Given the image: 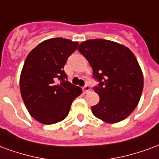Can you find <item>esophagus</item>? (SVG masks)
I'll return each instance as SVG.
<instances>
[{
	"instance_id": "esophagus-1",
	"label": "esophagus",
	"mask_w": 159,
	"mask_h": 159,
	"mask_svg": "<svg viewBox=\"0 0 159 159\" xmlns=\"http://www.w3.org/2000/svg\"><path fill=\"white\" fill-rule=\"evenodd\" d=\"M83 91H84V93H88V92H90L91 91V87H90V85L89 84H85L83 88Z\"/></svg>"
}]
</instances>
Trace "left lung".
<instances>
[{"label": "left lung", "instance_id": "1", "mask_svg": "<svg viewBox=\"0 0 159 159\" xmlns=\"http://www.w3.org/2000/svg\"><path fill=\"white\" fill-rule=\"evenodd\" d=\"M99 82L93 89L100 97L91 112L106 123L122 121L135 110L143 90V75L128 47L111 40H85L78 47Z\"/></svg>", "mask_w": 159, "mask_h": 159}]
</instances>
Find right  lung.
Returning <instances> with one entry per match:
<instances>
[{
  "mask_svg": "<svg viewBox=\"0 0 159 159\" xmlns=\"http://www.w3.org/2000/svg\"><path fill=\"white\" fill-rule=\"evenodd\" d=\"M78 46L76 41L52 38L40 43L26 57L20 75L21 96L30 114L41 124L63 120L73 101L82 93L80 87L68 82L63 70Z\"/></svg>",
  "mask_w": 159,
  "mask_h": 159,
  "instance_id": "1",
  "label": "right lung"
}]
</instances>
